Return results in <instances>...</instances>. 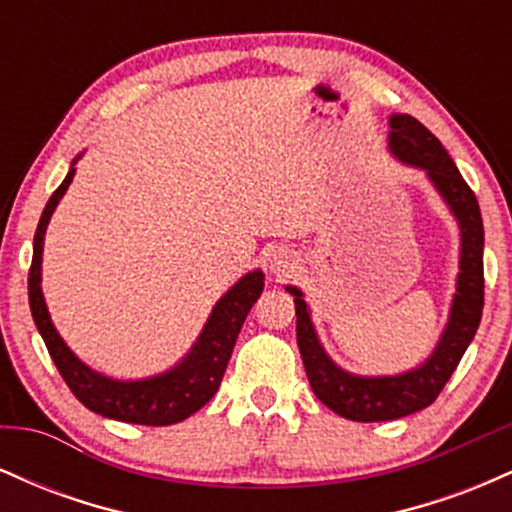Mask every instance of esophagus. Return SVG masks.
<instances>
[{
	"label": "esophagus",
	"mask_w": 512,
	"mask_h": 512,
	"mask_svg": "<svg viewBox=\"0 0 512 512\" xmlns=\"http://www.w3.org/2000/svg\"><path fill=\"white\" fill-rule=\"evenodd\" d=\"M267 262H269V269H272L274 274H286L289 269H293V264H296V260H293L289 252H284V250H274L272 255L267 257Z\"/></svg>",
	"instance_id": "obj_1"
}]
</instances>
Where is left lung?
I'll use <instances>...</instances> for the list:
<instances>
[{"mask_svg": "<svg viewBox=\"0 0 512 512\" xmlns=\"http://www.w3.org/2000/svg\"><path fill=\"white\" fill-rule=\"evenodd\" d=\"M387 144H390L392 156L399 161L426 170L428 180L433 182L460 223L462 248L457 293L452 298L450 320L436 351L419 368L399 375L363 378V375L346 373L322 349L303 293L296 286H286L296 303L298 349H301L305 375L315 397L334 414L351 421H363V424L402 419L436 402L452 370L457 368L469 342L477 334L481 310H484V223H481L479 202L472 187L464 182L436 134L428 132L416 117L402 113L392 115Z\"/></svg>", "mask_w": 512, "mask_h": 512, "instance_id": "obj_1", "label": "left lung"}]
</instances>
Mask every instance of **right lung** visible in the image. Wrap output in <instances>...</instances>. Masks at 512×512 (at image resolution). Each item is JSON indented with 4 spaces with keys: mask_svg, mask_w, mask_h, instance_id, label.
I'll return each mask as SVG.
<instances>
[{
    "mask_svg": "<svg viewBox=\"0 0 512 512\" xmlns=\"http://www.w3.org/2000/svg\"><path fill=\"white\" fill-rule=\"evenodd\" d=\"M74 163L69 168L67 178L62 180V185L52 192V197L43 209V216L38 221V228H35L33 262L31 272H28V303H31L35 327H38L40 337H43L45 346H48L52 361H55L57 370H60L64 383L69 385V390L74 392V397L86 409L108 416V419L125 421V424H178V421H185L187 416L195 414L197 409H202L216 395V390H219L221 378L228 366V358H231L233 346H236L240 327H243L245 317H248L250 308L255 305L264 289V274L260 269L245 274L216 303V308L211 310L207 325H204L192 351L175 368L144 380H113L96 373L86 363H81L72 354V349L62 342V337L57 334L55 325L50 320L43 289H40L45 228H48L52 211L60 204L62 195L67 192L69 182L74 178Z\"/></svg>",
    "mask_w": 512,
    "mask_h": 512,
    "instance_id": "right-lung-1",
    "label": "right lung"
}]
</instances>
